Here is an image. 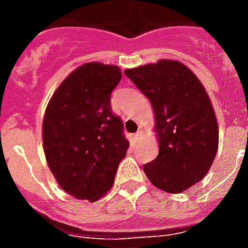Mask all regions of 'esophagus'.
<instances>
[{"label":"esophagus","instance_id":"34e87169","mask_svg":"<svg viewBox=\"0 0 248 248\" xmlns=\"http://www.w3.org/2000/svg\"><path fill=\"white\" fill-rule=\"evenodd\" d=\"M140 135H142V133H140V131H137V133H135V134L133 135V138H134L135 143H137V142H138V140H140Z\"/></svg>","mask_w":248,"mask_h":248}]
</instances>
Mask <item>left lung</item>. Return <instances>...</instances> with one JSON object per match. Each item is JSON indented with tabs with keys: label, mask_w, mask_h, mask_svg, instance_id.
Wrapping results in <instances>:
<instances>
[{
	"label": "left lung",
	"mask_w": 248,
	"mask_h": 248,
	"mask_svg": "<svg viewBox=\"0 0 248 248\" xmlns=\"http://www.w3.org/2000/svg\"><path fill=\"white\" fill-rule=\"evenodd\" d=\"M150 99L159 153L143 170L163 191L179 194L199 182L218 150V122L207 93L187 66L162 60L124 70Z\"/></svg>",
	"instance_id": "left-lung-1"
}]
</instances>
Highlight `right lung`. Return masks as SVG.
Returning a JSON list of instances; mask_svg holds the SVG:
<instances>
[{
  "mask_svg": "<svg viewBox=\"0 0 248 248\" xmlns=\"http://www.w3.org/2000/svg\"><path fill=\"white\" fill-rule=\"evenodd\" d=\"M121 78L118 66L85 63L62 82L46 108V161L62 190L77 199L103 197L129 149L124 122L110 106Z\"/></svg>",
  "mask_w": 248,
  "mask_h": 248,
  "instance_id": "1",
  "label": "right lung"
}]
</instances>
